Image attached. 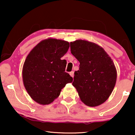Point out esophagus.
<instances>
[{
    "instance_id": "34e87169",
    "label": "esophagus",
    "mask_w": 135,
    "mask_h": 135,
    "mask_svg": "<svg viewBox=\"0 0 135 135\" xmlns=\"http://www.w3.org/2000/svg\"><path fill=\"white\" fill-rule=\"evenodd\" d=\"M69 74L72 77H74V72L72 71V72H71V73H69Z\"/></svg>"
}]
</instances>
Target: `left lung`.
<instances>
[{
    "instance_id": "left-lung-1",
    "label": "left lung",
    "mask_w": 135,
    "mask_h": 135,
    "mask_svg": "<svg viewBox=\"0 0 135 135\" xmlns=\"http://www.w3.org/2000/svg\"><path fill=\"white\" fill-rule=\"evenodd\" d=\"M70 44L71 53L80 62L73 85L85 104L99 106L109 98L115 86L117 70L113 61L103 48L93 42L80 39Z\"/></svg>"
}]
</instances>
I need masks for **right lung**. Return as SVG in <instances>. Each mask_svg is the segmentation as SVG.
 <instances>
[{
	"label": "right lung",
	"instance_id": "obj_1",
	"mask_svg": "<svg viewBox=\"0 0 135 135\" xmlns=\"http://www.w3.org/2000/svg\"><path fill=\"white\" fill-rule=\"evenodd\" d=\"M69 43L49 38L33 48L24 62L22 76L24 86L34 101L42 105L50 104L60 95L73 77L65 72Z\"/></svg>",
	"mask_w": 135,
	"mask_h": 135
}]
</instances>
